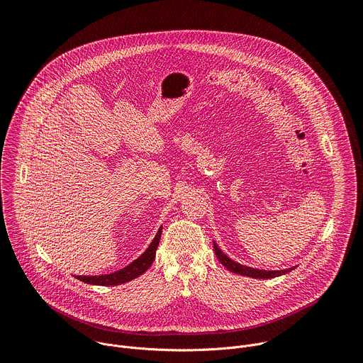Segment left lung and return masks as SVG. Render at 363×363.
I'll return each mask as SVG.
<instances>
[{"instance_id": "1", "label": "left lung", "mask_w": 363, "mask_h": 363, "mask_svg": "<svg viewBox=\"0 0 363 363\" xmlns=\"http://www.w3.org/2000/svg\"><path fill=\"white\" fill-rule=\"evenodd\" d=\"M214 251L218 260L221 262V264L231 273L240 274V276H247V277H252V279H274L279 276H283L286 273H290L291 270H294L297 266L290 267V269H284V270H262V269H254V267H248L244 264H240L231 258L218 247V244L214 241Z\"/></svg>"}]
</instances>
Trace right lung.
<instances>
[{
  "label": "right lung",
  "instance_id": "obj_1",
  "mask_svg": "<svg viewBox=\"0 0 363 363\" xmlns=\"http://www.w3.org/2000/svg\"><path fill=\"white\" fill-rule=\"evenodd\" d=\"M161 234H162V227H160L157 235H155V238L152 240L149 247L136 258V260H133L126 267H123L115 273H109V274L74 276V277L83 283L93 284V286H119V284L128 283V281L139 277L140 274H143L152 266V263L155 260V254H157V248L160 245Z\"/></svg>",
  "mask_w": 363,
  "mask_h": 363
}]
</instances>
